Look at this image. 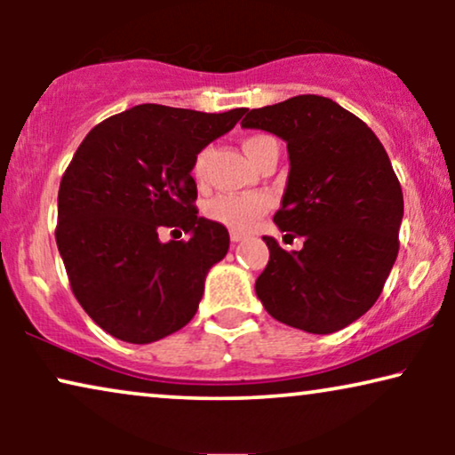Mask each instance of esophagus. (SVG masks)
<instances>
[{
	"mask_svg": "<svg viewBox=\"0 0 455 455\" xmlns=\"http://www.w3.org/2000/svg\"><path fill=\"white\" fill-rule=\"evenodd\" d=\"M229 238H232V242H242V240H244V234H242V232H232V234H229Z\"/></svg>",
	"mask_w": 455,
	"mask_h": 455,
	"instance_id": "34e87169",
	"label": "esophagus"
}]
</instances>
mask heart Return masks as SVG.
I'll list each match as a JSON object with an SVG mask.
<instances>
[{
	"instance_id": "heart-1",
	"label": "heart",
	"mask_w": 455,
	"mask_h": 455,
	"mask_svg": "<svg viewBox=\"0 0 455 455\" xmlns=\"http://www.w3.org/2000/svg\"><path fill=\"white\" fill-rule=\"evenodd\" d=\"M275 145L277 140L263 132L246 134L244 140H242V148H244V153L251 157L254 165H259V161L267 153V148ZM209 157L211 147H203L201 151L195 155V159H192L190 172L192 178H195L198 184H203L204 178H207ZM269 209L271 198L267 195H220L215 196L213 201L207 203L204 213H207L209 220L223 223L226 228L235 229V232H248V229L257 226V221Z\"/></svg>"
}]
</instances>
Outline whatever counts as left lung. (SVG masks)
I'll return each mask as SVG.
<instances>
[{
  "label": "left lung",
  "mask_w": 455,
  "mask_h": 455,
  "mask_svg": "<svg viewBox=\"0 0 455 455\" xmlns=\"http://www.w3.org/2000/svg\"><path fill=\"white\" fill-rule=\"evenodd\" d=\"M242 126L288 142V188L273 221L304 240L288 252L263 235L269 263L257 296L285 325L339 331L377 302L400 251L403 196L387 153L360 117L319 95L251 109Z\"/></svg>",
  "instance_id": "8db88e82"
}]
</instances>
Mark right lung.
Segmentation results:
<instances>
[{"label":"right lung","mask_w":455,"mask_h":455,"mask_svg":"<svg viewBox=\"0 0 455 455\" xmlns=\"http://www.w3.org/2000/svg\"><path fill=\"white\" fill-rule=\"evenodd\" d=\"M244 114L145 103L97 124L80 142L60 182L55 242L72 294L103 331L151 344L195 316L229 234L198 217L192 159ZM161 227L191 238L164 245Z\"/></svg>","instance_id":"1"}]
</instances>
